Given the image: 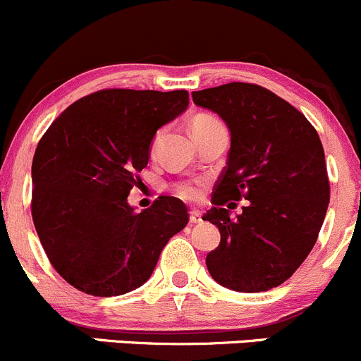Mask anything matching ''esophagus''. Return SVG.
Wrapping results in <instances>:
<instances>
[{"label": "esophagus", "mask_w": 361, "mask_h": 361, "mask_svg": "<svg viewBox=\"0 0 361 361\" xmlns=\"http://www.w3.org/2000/svg\"><path fill=\"white\" fill-rule=\"evenodd\" d=\"M202 212L200 210H191L189 212V222H191V224H198V222H202Z\"/></svg>", "instance_id": "1"}]
</instances>
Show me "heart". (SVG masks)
I'll return each mask as SVG.
<instances>
[{"label": "heart", "mask_w": 361, "mask_h": 361, "mask_svg": "<svg viewBox=\"0 0 361 361\" xmlns=\"http://www.w3.org/2000/svg\"><path fill=\"white\" fill-rule=\"evenodd\" d=\"M217 125H222V123L217 120V118L212 116V114H198V116L192 118L191 130L192 133H200L203 132V130H208L212 128V126H217ZM159 137H161V132H158V135L154 137L153 146H151V149L153 151L156 149V146H158ZM176 192L180 196V198L188 200V202H196V200L202 198L203 195V182L198 179L180 180L176 184Z\"/></svg>", "instance_id": "1"}]
</instances>
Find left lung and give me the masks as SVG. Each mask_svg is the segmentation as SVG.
<instances>
[{"mask_svg":"<svg viewBox=\"0 0 361 361\" xmlns=\"http://www.w3.org/2000/svg\"><path fill=\"white\" fill-rule=\"evenodd\" d=\"M231 132L228 163L203 215L221 231L207 267L219 285L266 292L287 281L313 250L330 200L325 153L314 126L267 88L233 83L192 92ZM249 200L244 214L228 207Z\"/></svg>","mask_w":361,"mask_h":361,"instance_id":"1","label":"left lung"}]
</instances>
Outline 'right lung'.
<instances>
[{
    "mask_svg": "<svg viewBox=\"0 0 361 361\" xmlns=\"http://www.w3.org/2000/svg\"><path fill=\"white\" fill-rule=\"evenodd\" d=\"M185 90L106 88L57 118L32 158L31 214L54 269L78 290L121 295L149 280L163 247L189 222L188 207L158 196L137 212L156 130L185 111Z\"/></svg>",
    "mask_w": 361,
    "mask_h": 361,
    "instance_id": "add662e5",
    "label": "right lung"
}]
</instances>
